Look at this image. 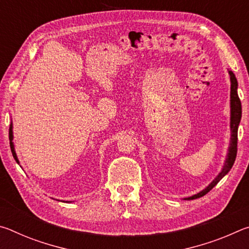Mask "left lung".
I'll list each match as a JSON object with an SVG mask.
<instances>
[{
	"label": "left lung",
	"instance_id": "1",
	"mask_svg": "<svg viewBox=\"0 0 249 249\" xmlns=\"http://www.w3.org/2000/svg\"><path fill=\"white\" fill-rule=\"evenodd\" d=\"M227 71H229L230 80H231V95H230L231 96V100H230L231 141H230L229 149H227V155H226L224 165H223V168L221 169L220 174L213 179L212 182H211L208 187L204 188L203 190L200 191L199 193H196V195H193L189 197H184V200H193V199H197V197L205 196L206 193L215 187V185L218 183V181H220L223 177L229 174V171L231 169V167L234 165L236 154H237V130H238V125L241 123V119H242V103L237 93V88H238L237 79H236L233 71H231L230 69H227Z\"/></svg>",
	"mask_w": 249,
	"mask_h": 249
}]
</instances>
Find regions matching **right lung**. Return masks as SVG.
I'll list each match as a JSON object with an SVG mask.
<instances>
[{
	"instance_id": "obj_1",
	"label": "right lung",
	"mask_w": 249,
	"mask_h": 249,
	"mask_svg": "<svg viewBox=\"0 0 249 249\" xmlns=\"http://www.w3.org/2000/svg\"><path fill=\"white\" fill-rule=\"evenodd\" d=\"M8 137H10V146H11V150H12V154H13V157L16 160V162L19 163V160L18 158V155L15 153V147H14V142H13V123L11 122V125H10V132H8ZM67 202H70V201H67Z\"/></svg>"
}]
</instances>
